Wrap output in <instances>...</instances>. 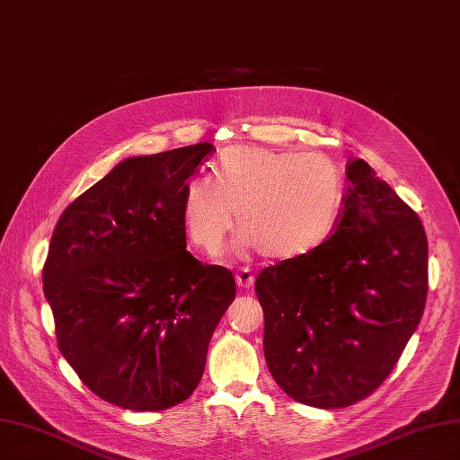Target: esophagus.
Segmentation results:
<instances>
[{
    "mask_svg": "<svg viewBox=\"0 0 460 460\" xmlns=\"http://www.w3.org/2000/svg\"><path fill=\"white\" fill-rule=\"evenodd\" d=\"M253 282H255V276L252 274V270H249V269H242L238 274H235V284H238L243 289L252 288Z\"/></svg>",
    "mask_w": 460,
    "mask_h": 460,
    "instance_id": "1",
    "label": "esophagus"
}]
</instances>
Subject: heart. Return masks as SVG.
Listing matches in <instances>:
<instances>
[{"mask_svg":"<svg viewBox=\"0 0 460 460\" xmlns=\"http://www.w3.org/2000/svg\"><path fill=\"white\" fill-rule=\"evenodd\" d=\"M213 176H191L182 188L186 234L207 255L225 252L235 213L245 243L274 261L314 253L338 228L345 178L326 155L234 146Z\"/></svg>","mask_w":460,"mask_h":460,"instance_id":"obj_1","label":"heart"}]
</instances>
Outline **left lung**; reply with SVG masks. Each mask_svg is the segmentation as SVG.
Instances as JSON below:
<instances>
[{
    "label": "left lung",
    "mask_w": 460,
    "mask_h": 460,
    "mask_svg": "<svg viewBox=\"0 0 460 460\" xmlns=\"http://www.w3.org/2000/svg\"><path fill=\"white\" fill-rule=\"evenodd\" d=\"M341 218L314 253L264 269L255 291L276 384L303 405L341 409L394 370L428 296L422 222L363 159L347 163Z\"/></svg>",
    "instance_id": "obj_1"
}]
</instances>
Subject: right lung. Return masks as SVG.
I'll use <instances>...</instances> for the list:
<instances>
[{
  "label": "right lung",
  "instance_id": "1",
  "mask_svg": "<svg viewBox=\"0 0 460 460\" xmlns=\"http://www.w3.org/2000/svg\"><path fill=\"white\" fill-rule=\"evenodd\" d=\"M213 151L203 142L122 161L53 230L41 278L59 351L111 405L186 401L235 297L228 269L186 252L182 188Z\"/></svg>",
  "mask_w": 460,
  "mask_h": 460
}]
</instances>
